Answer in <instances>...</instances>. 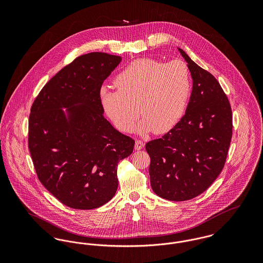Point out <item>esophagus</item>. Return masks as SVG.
Segmentation results:
<instances>
[{"label": "esophagus", "mask_w": 263, "mask_h": 263, "mask_svg": "<svg viewBox=\"0 0 263 263\" xmlns=\"http://www.w3.org/2000/svg\"><path fill=\"white\" fill-rule=\"evenodd\" d=\"M144 147H145V144L142 141H140V140L136 141V145H135L136 150H142V149H144Z\"/></svg>", "instance_id": "1"}]
</instances>
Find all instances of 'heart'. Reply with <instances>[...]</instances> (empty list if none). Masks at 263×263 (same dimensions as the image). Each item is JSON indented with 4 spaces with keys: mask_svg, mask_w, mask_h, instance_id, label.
I'll return each mask as SVG.
<instances>
[{
    "mask_svg": "<svg viewBox=\"0 0 263 263\" xmlns=\"http://www.w3.org/2000/svg\"><path fill=\"white\" fill-rule=\"evenodd\" d=\"M114 84L117 90L102 87L99 99L104 112L120 132H128L141 113L144 118L136 125L137 133L165 134L185 111L190 75L181 61L164 64L152 59L136 60L115 77Z\"/></svg>",
    "mask_w": 263,
    "mask_h": 263,
    "instance_id": "heart-1",
    "label": "heart"
}]
</instances>
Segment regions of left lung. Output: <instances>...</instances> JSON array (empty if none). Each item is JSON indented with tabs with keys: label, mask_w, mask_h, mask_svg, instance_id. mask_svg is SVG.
Masks as SVG:
<instances>
[{
	"label": "left lung",
	"mask_w": 263,
	"mask_h": 263,
	"mask_svg": "<svg viewBox=\"0 0 263 263\" xmlns=\"http://www.w3.org/2000/svg\"><path fill=\"white\" fill-rule=\"evenodd\" d=\"M192 78L185 114L161 139L146 145L151 186L162 198L183 201L212 185L225 165L232 139V110L217 79L177 47Z\"/></svg>",
	"instance_id": "obj_1"
}]
</instances>
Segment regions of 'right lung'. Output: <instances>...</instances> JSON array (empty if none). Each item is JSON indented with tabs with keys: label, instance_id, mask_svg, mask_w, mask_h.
Returning a JSON list of instances; mask_svg holds the SVG:
<instances>
[{
	"label": "right lung",
	"instance_id": "add662e5",
	"mask_svg": "<svg viewBox=\"0 0 263 263\" xmlns=\"http://www.w3.org/2000/svg\"><path fill=\"white\" fill-rule=\"evenodd\" d=\"M120 62L105 52L83 54L53 76L32 104L28 147L38 179L69 208L108 202L118 186L117 164L134 151L135 141L104 118L99 99Z\"/></svg>",
	"mask_w": 263,
	"mask_h": 263
}]
</instances>
